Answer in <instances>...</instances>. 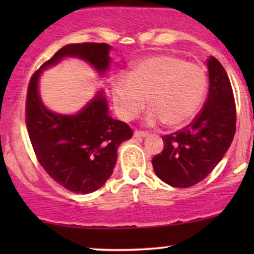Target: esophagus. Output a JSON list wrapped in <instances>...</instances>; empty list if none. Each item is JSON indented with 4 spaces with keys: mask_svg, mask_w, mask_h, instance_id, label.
Masks as SVG:
<instances>
[{
    "mask_svg": "<svg viewBox=\"0 0 254 254\" xmlns=\"http://www.w3.org/2000/svg\"><path fill=\"white\" fill-rule=\"evenodd\" d=\"M133 136H135V137H145V136H148V132H147V131L136 130L135 132H133Z\"/></svg>",
    "mask_w": 254,
    "mask_h": 254,
    "instance_id": "obj_1",
    "label": "esophagus"
}]
</instances>
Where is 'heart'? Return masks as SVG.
I'll return each mask as SVG.
<instances>
[{
    "label": "heart",
    "instance_id": "b5f03b06",
    "mask_svg": "<svg viewBox=\"0 0 254 254\" xmlns=\"http://www.w3.org/2000/svg\"><path fill=\"white\" fill-rule=\"evenodd\" d=\"M116 106L125 121L136 118L149 98L147 123H164L172 129L185 127L202 109L208 76L202 66L173 55L143 58L132 74L121 72L115 80Z\"/></svg>",
    "mask_w": 254,
    "mask_h": 254
}]
</instances>
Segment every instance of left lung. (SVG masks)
Listing matches in <instances>:
<instances>
[{"mask_svg": "<svg viewBox=\"0 0 254 254\" xmlns=\"http://www.w3.org/2000/svg\"><path fill=\"white\" fill-rule=\"evenodd\" d=\"M209 93L203 109L188 127L162 136L164 149L151 160L156 176L174 188L205 179L228 150L237 127L232 84L215 57L208 60Z\"/></svg>", "mask_w": 254, "mask_h": 254, "instance_id": "left-lung-1", "label": "left lung"}]
</instances>
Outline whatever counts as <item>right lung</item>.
Here are the masks:
<instances>
[{
  "instance_id": "add662e5",
  "label": "right lung",
  "mask_w": 254,
  "mask_h": 254,
  "mask_svg": "<svg viewBox=\"0 0 254 254\" xmlns=\"http://www.w3.org/2000/svg\"><path fill=\"white\" fill-rule=\"evenodd\" d=\"M110 50L105 43L69 44L46 61L28 83L26 125L38 161L55 182L75 193H90L106 183L117 162L119 144L132 137V130L110 117L103 92L77 115L51 112L38 94V80L43 69L64 57L84 60L103 74L110 65Z\"/></svg>"
}]
</instances>
